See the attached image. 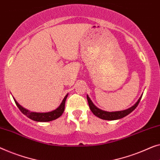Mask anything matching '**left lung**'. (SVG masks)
<instances>
[{
  "label": "left lung",
  "instance_id": "obj_1",
  "mask_svg": "<svg viewBox=\"0 0 160 160\" xmlns=\"http://www.w3.org/2000/svg\"><path fill=\"white\" fill-rule=\"evenodd\" d=\"M142 95L143 94L141 95L139 99H138V101L136 102L130 108L126 109V110H121V111H115V112H108V111L101 110V109L98 108L94 105V103L92 102L91 99L89 98V97L88 95H87V98L88 100V103H89L90 110H92V112H93V114L95 115V116L98 117L99 118L102 120H118L120 118H122L126 117V115H128V114H130L131 112H133V111L135 110L136 107L138 106L141 99H142Z\"/></svg>",
  "mask_w": 160,
  "mask_h": 160
}]
</instances>
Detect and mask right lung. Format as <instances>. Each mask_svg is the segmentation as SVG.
I'll list each match as a JSON object with an SVG mask.
<instances>
[{
	"label": "right lung",
	"instance_id": "obj_1",
	"mask_svg": "<svg viewBox=\"0 0 160 160\" xmlns=\"http://www.w3.org/2000/svg\"><path fill=\"white\" fill-rule=\"evenodd\" d=\"M68 94H67L66 97H64L63 101H62V102L61 103V105L58 107V108H56L54 110L48 112H31V111L27 110V109L23 108L22 106H21L14 98H13V99H14L16 105H17V107L21 110V112H22L24 115H27V117H28L29 118L38 122H49L51 121V120L58 118L61 117V115L63 114L65 109V102H66Z\"/></svg>",
	"mask_w": 160,
	"mask_h": 160
}]
</instances>
